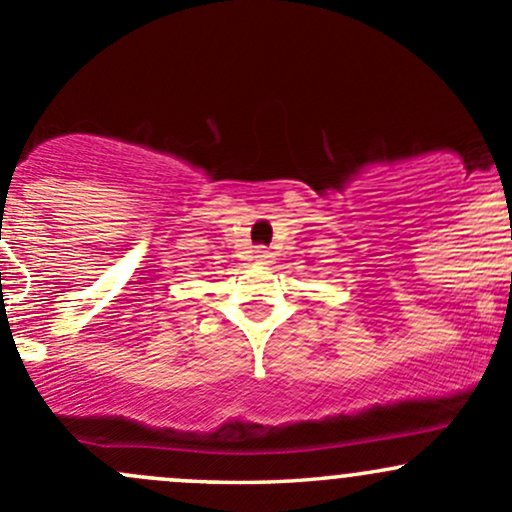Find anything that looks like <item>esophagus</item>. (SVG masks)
I'll return each mask as SVG.
<instances>
[{"mask_svg": "<svg viewBox=\"0 0 512 512\" xmlns=\"http://www.w3.org/2000/svg\"><path fill=\"white\" fill-rule=\"evenodd\" d=\"M255 260L260 262V265H272L274 262V252L270 247H257L255 250Z\"/></svg>", "mask_w": 512, "mask_h": 512, "instance_id": "34e87169", "label": "esophagus"}]
</instances>
